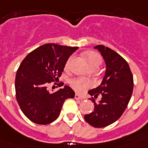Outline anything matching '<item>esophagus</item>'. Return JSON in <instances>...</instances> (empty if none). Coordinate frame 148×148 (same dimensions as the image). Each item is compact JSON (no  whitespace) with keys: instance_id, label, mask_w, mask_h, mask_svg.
<instances>
[{"instance_id":"1","label":"esophagus","mask_w":148,"mask_h":148,"mask_svg":"<svg viewBox=\"0 0 148 148\" xmlns=\"http://www.w3.org/2000/svg\"><path fill=\"white\" fill-rule=\"evenodd\" d=\"M75 99H77V100H82V99H83V98H82V96H80V95H78V94H75Z\"/></svg>"}]
</instances>
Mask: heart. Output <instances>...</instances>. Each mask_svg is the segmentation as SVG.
I'll use <instances>...</instances> for the list:
<instances>
[{
    "label": "heart",
    "instance_id": "heart-1",
    "mask_svg": "<svg viewBox=\"0 0 148 148\" xmlns=\"http://www.w3.org/2000/svg\"><path fill=\"white\" fill-rule=\"evenodd\" d=\"M86 58H87V61H88L89 65L92 69H99L101 64H102V58L101 56L97 53L95 52H89L86 53ZM73 59V56H70V58H68L67 61L65 64V69L67 70L70 67V63L72 60ZM70 84L73 87V88L77 91V92H82L87 87L91 86L92 83L89 80H86L84 78H74L70 81Z\"/></svg>",
    "mask_w": 148,
    "mask_h": 148
}]
</instances>
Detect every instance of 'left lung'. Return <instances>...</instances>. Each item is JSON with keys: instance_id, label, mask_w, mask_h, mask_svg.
Instances as JSON below:
<instances>
[{"instance_id": "8db88e82", "label": "left lung", "mask_w": 148, "mask_h": 148, "mask_svg": "<svg viewBox=\"0 0 148 148\" xmlns=\"http://www.w3.org/2000/svg\"><path fill=\"white\" fill-rule=\"evenodd\" d=\"M106 64L105 75L100 85L88 93L101 99L96 103L92 99L94 111L84 116L91 126L104 127L117 121L121 116L131 98L133 77L127 62L113 49L104 45L95 46Z\"/></svg>"}]
</instances>
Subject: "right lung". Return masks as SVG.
Masks as SVG:
<instances>
[{"label":"right lung","instance_id":"right-lung-1","mask_svg":"<svg viewBox=\"0 0 148 148\" xmlns=\"http://www.w3.org/2000/svg\"><path fill=\"white\" fill-rule=\"evenodd\" d=\"M78 48L46 44L22 61L15 76V94L21 110L31 121L50 124L58 117L64 101L75 97L69 86L55 92H49L47 86L61 76L67 59Z\"/></svg>","mask_w":148,"mask_h":148}]
</instances>
